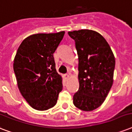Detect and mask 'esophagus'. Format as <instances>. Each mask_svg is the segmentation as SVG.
<instances>
[{
  "label": "esophagus",
  "mask_w": 132,
  "mask_h": 132,
  "mask_svg": "<svg viewBox=\"0 0 132 132\" xmlns=\"http://www.w3.org/2000/svg\"><path fill=\"white\" fill-rule=\"evenodd\" d=\"M69 77H70V75H68V74L64 75V79H65L66 80L68 79H69Z\"/></svg>",
  "instance_id": "esophagus-1"
}]
</instances>
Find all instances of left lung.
I'll list each match as a JSON object with an SVG mask.
<instances>
[{"instance_id":"obj_1","label":"left lung","mask_w":132,"mask_h":132,"mask_svg":"<svg viewBox=\"0 0 132 132\" xmlns=\"http://www.w3.org/2000/svg\"><path fill=\"white\" fill-rule=\"evenodd\" d=\"M75 42L79 59V88L73 96V103L83 111L101 106L113 84L115 58L103 37L92 30L69 31Z\"/></svg>"}]
</instances>
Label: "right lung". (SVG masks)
Returning a JSON list of instances; mask_svg holds the SVG:
<instances>
[{"label":"right lung","mask_w":132,"mask_h":132,"mask_svg":"<svg viewBox=\"0 0 132 132\" xmlns=\"http://www.w3.org/2000/svg\"><path fill=\"white\" fill-rule=\"evenodd\" d=\"M65 32L29 36L18 48L13 70L20 92L37 110L55 105L62 90V78L57 72L53 53Z\"/></svg>","instance_id":"obj_1"}]
</instances>
